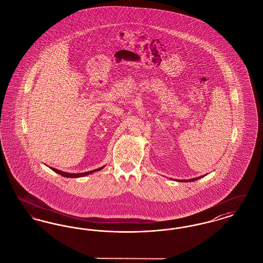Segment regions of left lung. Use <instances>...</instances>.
I'll return each instance as SVG.
<instances>
[{
	"label": "left lung",
	"instance_id": "left-lung-1",
	"mask_svg": "<svg viewBox=\"0 0 263 263\" xmlns=\"http://www.w3.org/2000/svg\"><path fill=\"white\" fill-rule=\"evenodd\" d=\"M201 177H203V175L202 176H198V177H195V178H191V179H183V180H177V181H182V182H189V181H195V180H197V179H199Z\"/></svg>",
	"mask_w": 263,
	"mask_h": 263
}]
</instances>
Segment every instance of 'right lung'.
I'll return each mask as SVG.
<instances>
[{
  "mask_svg": "<svg viewBox=\"0 0 263 263\" xmlns=\"http://www.w3.org/2000/svg\"><path fill=\"white\" fill-rule=\"evenodd\" d=\"M102 168H103V166H101L100 168H97V170H93V171H90V172H87V173H82V174H69V173H64V172H61V171H59V170H56V168H54V167H51L52 171H54L55 173H57V174H59L60 175H63V176H65V177H82V176H86V175L93 174L95 172H99V171L102 170Z\"/></svg>",
  "mask_w": 263,
  "mask_h": 263,
  "instance_id": "1",
  "label": "right lung"
}]
</instances>
